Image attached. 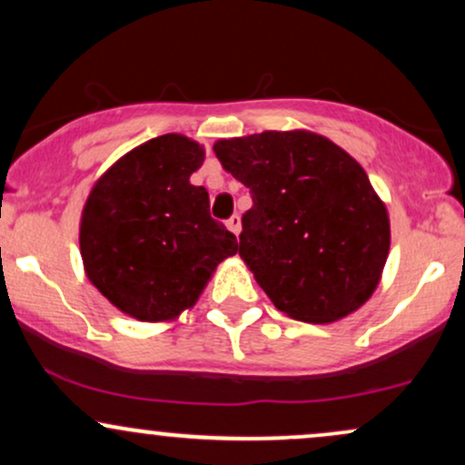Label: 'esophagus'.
Masks as SVG:
<instances>
[{
	"label": "esophagus",
	"instance_id": "34e87169",
	"mask_svg": "<svg viewBox=\"0 0 465 465\" xmlns=\"http://www.w3.org/2000/svg\"><path fill=\"white\" fill-rule=\"evenodd\" d=\"M227 227H229V232H233V233H236V236H238V233H240V216L233 214L232 218H229Z\"/></svg>",
	"mask_w": 465,
	"mask_h": 465
}]
</instances>
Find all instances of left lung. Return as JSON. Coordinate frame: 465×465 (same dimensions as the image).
I'll return each mask as SVG.
<instances>
[{"label":"left lung","instance_id":"left-lung-1","mask_svg":"<svg viewBox=\"0 0 465 465\" xmlns=\"http://www.w3.org/2000/svg\"><path fill=\"white\" fill-rule=\"evenodd\" d=\"M251 192L240 258L277 311L306 323L348 317L371 297L389 255V216L365 170L311 131L214 143Z\"/></svg>","mask_w":465,"mask_h":465}]
</instances>
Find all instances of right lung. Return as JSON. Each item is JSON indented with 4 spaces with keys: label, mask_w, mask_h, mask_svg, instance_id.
<instances>
[{
    "label": "right lung",
    "mask_w": 465,
    "mask_h": 465,
    "mask_svg": "<svg viewBox=\"0 0 465 465\" xmlns=\"http://www.w3.org/2000/svg\"><path fill=\"white\" fill-rule=\"evenodd\" d=\"M205 151L168 133L117 159L94 185L80 218L84 273L140 322L179 317L199 300L238 240L210 216V194L192 185Z\"/></svg>",
    "instance_id": "add662e5"
}]
</instances>
